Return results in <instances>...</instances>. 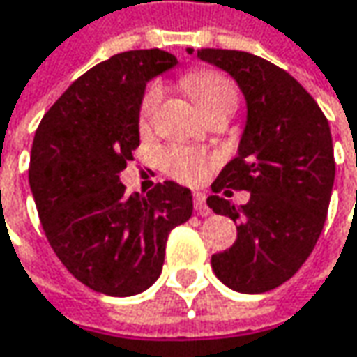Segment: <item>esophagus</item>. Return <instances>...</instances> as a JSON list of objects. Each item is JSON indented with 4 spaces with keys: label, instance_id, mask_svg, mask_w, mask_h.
Listing matches in <instances>:
<instances>
[{
    "label": "esophagus",
    "instance_id": "1",
    "mask_svg": "<svg viewBox=\"0 0 357 357\" xmlns=\"http://www.w3.org/2000/svg\"><path fill=\"white\" fill-rule=\"evenodd\" d=\"M192 202H195V211L202 214V216H206V214L211 213L208 206H206V199H204L202 192H195V195H192Z\"/></svg>",
    "mask_w": 357,
    "mask_h": 357
}]
</instances>
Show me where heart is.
<instances>
[{
  "instance_id": "obj_1",
  "label": "heart",
  "mask_w": 357,
  "mask_h": 357,
  "mask_svg": "<svg viewBox=\"0 0 357 357\" xmlns=\"http://www.w3.org/2000/svg\"><path fill=\"white\" fill-rule=\"evenodd\" d=\"M183 83L204 115L211 113L216 107H225V105L236 107V101H238L236 87L220 71H213V69L192 71L183 79ZM160 99H162V89L158 85L146 87L141 97V103H139V127L143 130L153 125ZM158 162H160L162 171L171 174L172 178L192 185V183H200L208 174L213 158L206 157L197 149L171 144L160 151Z\"/></svg>"
}]
</instances>
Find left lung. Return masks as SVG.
Instances as JSON below:
<instances>
[{"label": "left lung", "instance_id": "8db88e82", "mask_svg": "<svg viewBox=\"0 0 357 357\" xmlns=\"http://www.w3.org/2000/svg\"><path fill=\"white\" fill-rule=\"evenodd\" d=\"M197 55L234 77L248 105L238 157L206 199L213 213L238 220V236L211 264L228 288L262 294L290 280L322 234L336 174L330 125L314 97L278 65L234 49ZM228 188L248 190L251 200L236 209L218 197Z\"/></svg>", "mask_w": 357, "mask_h": 357}]
</instances>
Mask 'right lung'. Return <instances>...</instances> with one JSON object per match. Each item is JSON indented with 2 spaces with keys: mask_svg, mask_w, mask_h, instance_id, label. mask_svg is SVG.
I'll use <instances>...</instances> for the list:
<instances>
[{
  "mask_svg": "<svg viewBox=\"0 0 357 357\" xmlns=\"http://www.w3.org/2000/svg\"><path fill=\"white\" fill-rule=\"evenodd\" d=\"M176 57L137 49L77 79L43 115L29 160V186L49 244L77 280L107 296L155 284L172 228L192 214V197L172 181L127 195L119 172L139 146V103L151 77Z\"/></svg>",
  "mask_w": 357,
  "mask_h": 357,
  "instance_id": "add662e5",
  "label": "right lung"
}]
</instances>
